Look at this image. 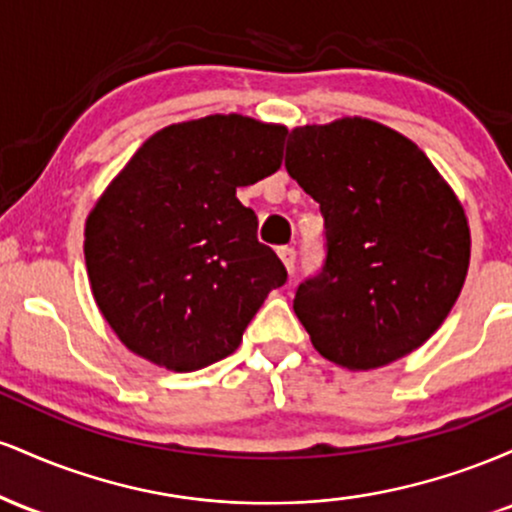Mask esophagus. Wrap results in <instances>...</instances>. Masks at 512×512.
<instances>
[{
  "instance_id": "esophagus-1",
  "label": "esophagus",
  "mask_w": 512,
  "mask_h": 512,
  "mask_svg": "<svg viewBox=\"0 0 512 512\" xmlns=\"http://www.w3.org/2000/svg\"><path fill=\"white\" fill-rule=\"evenodd\" d=\"M279 257H281V262H284V267L289 269V272H293V269H296V250L289 248V245L279 248Z\"/></svg>"
}]
</instances>
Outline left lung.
Masks as SVG:
<instances>
[{"instance_id": "obj_1", "label": "left lung", "mask_w": 512, "mask_h": 512, "mask_svg": "<svg viewBox=\"0 0 512 512\" xmlns=\"http://www.w3.org/2000/svg\"><path fill=\"white\" fill-rule=\"evenodd\" d=\"M286 170L320 204L325 262L293 310L327 361L387 366L443 325L469 267L462 204L424 151L361 117L293 129Z\"/></svg>"}]
</instances>
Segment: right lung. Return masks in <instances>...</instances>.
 I'll list each match as a JSON object with an SVG mask.
<instances>
[{
	"label": "right lung",
	"instance_id": "add662e5",
	"mask_svg": "<svg viewBox=\"0 0 512 512\" xmlns=\"http://www.w3.org/2000/svg\"><path fill=\"white\" fill-rule=\"evenodd\" d=\"M286 127L243 115L170 125L88 214L84 255L108 325L134 354L190 373L238 349L286 267L236 187L281 168Z\"/></svg>",
	"mask_w": 512,
	"mask_h": 512
}]
</instances>
